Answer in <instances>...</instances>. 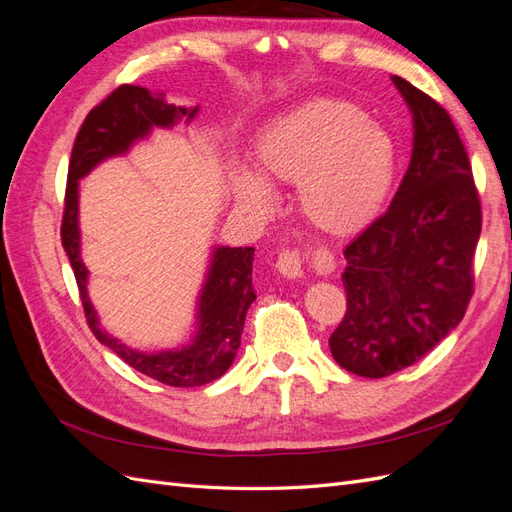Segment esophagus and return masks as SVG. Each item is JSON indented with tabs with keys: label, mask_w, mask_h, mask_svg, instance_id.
I'll return each mask as SVG.
<instances>
[{
	"label": "esophagus",
	"mask_w": 512,
	"mask_h": 512,
	"mask_svg": "<svg viewBox=\"0 0 512 512\" xmlns=\"http://www.w3.org/2000/svg\"><path fill=\"white\" fill-rule=\"evenodd\" d=\"M277 271H280L284 277H301L303 275V260L297 250H282L280 256H277ZM329 258H320L318 267L320 269H329Z\"/></svg>",
	"instance_id": "esophagus-1"
}]
</instances>
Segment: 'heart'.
I'll return each mask as SVG.
<instances>
[{
  "mask_svg": "<svg viewBox=\"0 0 512 512\" xmlns=\"http://www.w3.org/2000/svg\"><path fill=\"white\" fill-rule=\"evenodd\" d=\"M254 166L232 175V192L252 213L267 215L275 194L267 183L297 185L305 220L344 237L378 218L395 179L391 136L359 106L316 100L277 119L258 136Z\"/></svg>",
  "mask_w": 512,
  "mask_h": 512,
  "instance_id": "heart-1",
  "label": "heart"
}]
</instances>
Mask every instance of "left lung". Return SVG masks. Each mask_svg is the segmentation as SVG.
<instances>
[{
	"instance_id": "left-lung-1",
	"label": "left lung",
	"mask_w": 512,
	"mask_h": 512,
	"mask_svg": "<svg viewBox=\"0 0 512 512\" xmlns=\"http://www.w3.org/2000/svg\"><path fill=\"white\" fill-rule=\"evenodd\" d=\"M393 83L414 119L412 160L391 207L346 245V314L329 337L337 365L363 378L421 361L461 322L483 226L451 115L401 76Z\"/></svg>"
}]
</instances>
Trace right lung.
Returning a JSON list of instances; mask_svg holds the SVG:
<instances>
[{
    "instance_id": "right-lung-1",
    "label": "right lung",
    "mask_w": 512,
    "mask_h": 512,
    "mask_svg": "<svg viewBox=\"0 0 512 512\" xmlns=\"http://www.w3.org/2000/svg\"><path fill=\"white\" fill-rule=\"evenodd\" d=\"M198 106L166 104L160 94L138 85H121L94 106L76 134L68 166V185L61 245L70 258L79 284L85 318L98 342L111 348L130 367L168 386H203L224 376L241 344L243 322L256 299L252 286L254 247H215L207 280L198 297V331L192 344L166 352H138L100 329L96 309L87 294V269L81 260L79 230V179L102 160L126 153L153 126L170 128L181 117L194 119Z\"/></svg>"
}]
</instances>
